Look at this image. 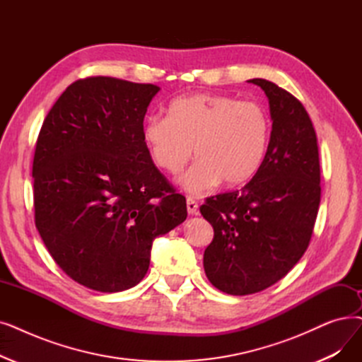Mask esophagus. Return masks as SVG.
<instances>
[{
    "label": "esophagus",
    "mask_w": 362,
    "mask_h": 362,
    "mask_svg": "<svg viewBox=\"0 0 362 362\" xmlns=\"http://www.w3.org/2000/svg\"><path fill=\"white\" fill-rule=\"evenodd\" d=\"M186 209H187V213H189V214H198V202L194 198L187 197Z\"/></svg>",
    "instance_id": "34e87169"
}]
</instances>
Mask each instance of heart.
<instances>
[{"mask_svg": "<svg viewBox=\"0 0 362 362\" xmlns=\"http://www.w3.org/2000/svg\"><path fill=\"white\" fill-rule=\"evenodd\" d=\"M272 121L263 105L225 94H192L171 100L167 117H151L144 140L156 167L176 175L189 194H202L222 180L237 186L260 168L271 140Z\"/></svg>", "mask_w": 362, "mask_h": 362, "instance_id": "1", "label": "heart"}]
</instances>
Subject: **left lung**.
Listing matches in <instances>:
<instances>
[{"mask_svg":"<svg viewBox=\"0 0 362 362\" xmlns=\"http://www.w3.org/2000/svg\"><path fill=\"white\" fill-rule=\"evenodd\" d=\"M272 119L266 156L240 191L207 198L199 207L214 229L204 251L211 284L232 296L271 287L306 251L321 201L317 133L303 105L276 84L255 78Z\"/></svg>","mask_w":362,"mask_h":362,"instance_id":"obj_1","label":"left lung"}]
</instances>
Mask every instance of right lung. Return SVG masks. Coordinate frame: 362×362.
I'll list each match as a JSON object with an SVG mask.
<instances>
[{"mask_svg":"<svg viewBox=\"0 0 362 362\" xmlns=\"http://www.w3.org/2000/svg\"><path fill=\"white\" fill-rule=\"evenodd\" d=\"M158 86L111 76L71 84L47 114L34 155L35 226L54 262L102 293L134 287L152 243L187 216L155 167L144 118Z\"/></svg>","mask_w":362,"mask_h":362,"instance_id":"right-lung-1","label":"right lung"}]
</instances>
